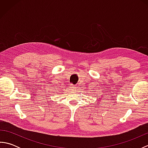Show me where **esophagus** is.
I'll return each mask as SVG.
<instances>
[{"mask_svg": "<svg viewBox=\"0 0 148 148\" xmlns=\"http://www.w3.org/2000/svg\"><path fill=\"white\" fill-rule=\"evenodd\" d=\"M71 88L72 89H76V85H74V84H71Z\"/></svg>", "mask_w": 148, "mask_h": 148, "instance_id": "34e87169", "label": "esophagus"}]
</instances>
